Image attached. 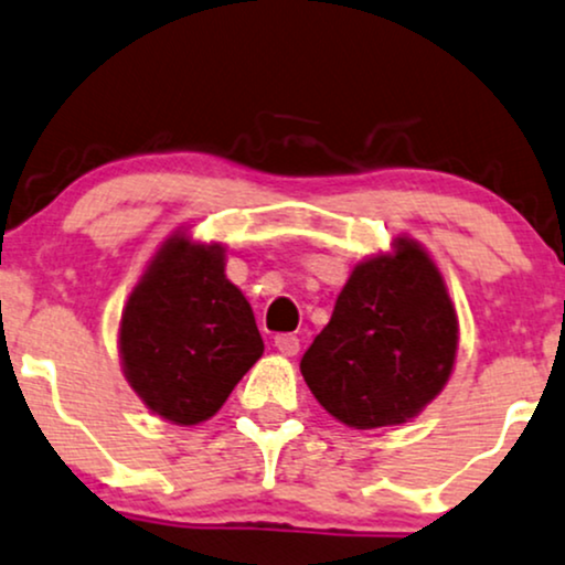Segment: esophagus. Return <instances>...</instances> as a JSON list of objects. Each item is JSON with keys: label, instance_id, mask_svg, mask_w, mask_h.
Wrapping results in <instances>:
<instances>
[{"label": "esophagus", "instance_id": "esophagus-1", "mask_svg": "<svg viewBox=\"0 0 565 565\" xmlns=\"http://www.w3.org/2000/svg\"><path fill=\"white\" fill-rule=\"evenodd\" d=\"M275 348L282 353V356H296L298 348H301V340H298L296 335H277Z\"/></svg>", "mask_w": 565, "mask_h": 565}]
</instances>
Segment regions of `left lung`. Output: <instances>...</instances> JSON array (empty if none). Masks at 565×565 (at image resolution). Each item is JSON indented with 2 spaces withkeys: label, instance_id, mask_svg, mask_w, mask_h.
<instances>
[{
  "label": "left lung",
  "instance_id": "1",
  "mask_svg": "<svg viewBox=\"0 0 565 565\" xmlns=\"http://www.w3.org/2000/svg\"><path fill=\"white\" fill-rule=\"evenodd\" d=\"M458 351V317L422 243L356 264L330 322L301 359L327 414L353 429L406 424L443 393Z\"/></svg>",
  "mask_w": 565,
  "mask_h": 565
}]
</instances>
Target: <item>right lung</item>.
Wrapping results in <instances>:
<instances>
[{"label":"right lung","mask_w":565,"mask_h":565,"mask_svg":"<svg viewBox=\"0 0 565 565\" xmlns=\"http://www.w3.org/2000/svg\"><path fill=\"white\" fill-rule=\"evenodd\" d=\"M117 343L138 398L180 427L217 414L264 353L254 311L225 275V248L180 230L128 296Z\"/></svg>","instance_id":"add662e5"}]
</instances>
